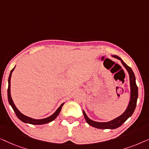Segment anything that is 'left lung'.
I'll list each match as a JSON object with an SVG mask.
<instances>
[{"mask_svg":"<svg viewBox=\"0 0 149 149\" xmlns=\"http://www.w3.org/2000/svg\"><path fill=\"white\" fill-rule=\"evenodd\" d=\"M113 58H115L119 60L121 62V64H123V66L125 67L126 70L128 72V74L130 75V100L128 104L127 109L125 111V112L122 114L121 115H120L119 117H118L113 120L108 121V122H97L94 121L93 120L89 119L87 117L86 113H85L84 111H83V115H84L85 119L87 123L89 125L94 127L97 129H116V128L119 127L127 120L128 118L131 117L133 114L134 110L136 109V103H137V100L138 96V89L137 87V85L136 83V77L134 75V73L133 70H132V68L130 66H128L119 56H112Z\"/></svg>","mask_w":149,"mask_h":149,"instance_id":"1","label":"left lung"}]
</instances>
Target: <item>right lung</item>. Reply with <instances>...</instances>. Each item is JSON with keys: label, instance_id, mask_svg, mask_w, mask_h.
Wrapping results in <instances>:
<instances>
[{"label": "right lung", "instance_id": "right-lung-1", "mask_svg": "<svg viewBox=\"0 0 149 149\" xmlns=\"http://www.w3.org/2000/svg\"><path fill=\"white\" fill-rule=\"evenodd\" d=\"M14 69H15V67H14V68L11 70V72H10V74H9V80H8V84H9V85H8L7 96H8V101H9V104L11 106L12 109H13V111H14V112H15V115H17L18 119L21 120L22 121H23L24 123L32 124V125H42V124H45V123H49V122L54 121V120L56 119L57 117H58L59 113H60L62 106L64 105V103L60 105V107L56 110V111L55 112V113L53 114L52 115L49 116V117L45 118V119H32V118H30L29 117H27V116L24 115L22 113H20V111H19V110H18L17 108H16L15 104L13 103V100H12V98H11V89H10V88H11V74H12V72H13Z\"/></svg>", "mask_w": 149, "mask_h": 149}]
</instances>
